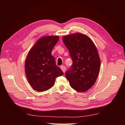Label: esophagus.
<instances>
[{"label":"esophagus","mask_w":125,"mask_h":125,"mask_svg":"<svg viewBox=\"0 0 125 125\" xmlns=\"http://www.w3.org/2000/svg\"><path fill=\"white\" fill-rule=\"evenodd\" d=\"M61 70H62V71H63V73H65V70H66L65 66H64V65H62V66H61Z\"/></svg>","instance_id":"obj_1"}]
</instances>
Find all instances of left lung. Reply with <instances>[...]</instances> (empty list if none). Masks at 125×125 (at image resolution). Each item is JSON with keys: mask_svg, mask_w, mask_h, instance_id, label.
Listing matches in <instances>:
<instances>
[{"mask_svg": "<svg viewBox=\"0 0 125 125\" xmlns=\"http://www.w3.org/2000/svg\"><path fill=\"white\" fill-rule=\"evenodd\" d=\"M63 43L73 60L65 73L70 85L78 92H85L94 84L99 73L100 60L94 42L85 34L77 33L63 37Z\"/></svg>", "mask_w": 125, "mask_h": 125, "instance_id": "1", "label": "left lung"}]
</instances>
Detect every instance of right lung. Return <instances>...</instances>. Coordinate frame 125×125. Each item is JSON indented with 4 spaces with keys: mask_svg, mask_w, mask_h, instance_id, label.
I'll use <instances>...</instances> for the list:
<instances>
[{
    "mask_svg": "<svg viewBox=\"0 0 125 125\" xmlns=\"http://www.w3.org/2000/svg\"><path fill=\"white\" fill-rule=\"evenodd\" d=\"M58 40V36L42 37L28 53L25 64L26 76L31 86L37 91L49 90L54 86L56 78L63 75L52 55Z\"/></svg>",
    "mask_w": 125,
    "mask_h": 125,
    "instance_id": "1",
    "label": "right lung"
}]
</instances>
